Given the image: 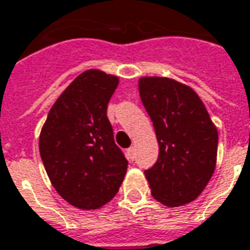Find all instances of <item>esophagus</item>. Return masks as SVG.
<instances>
[{"label": "esophagus", "instance_id": "1", "mask_svg": "<svg viewBox=\"0 0 250 250\" xmlns=\"http://www.w3.org/2000/svg\"><path fill=\"white\" fill-rule=\"evenodd\" d=\"M135 147L132 146V147H129L128 149H126V155H128V158L129 159H133L135 158Z\"/></svg>", "mask_w": 250, "mask_h": 250}]
</instances>
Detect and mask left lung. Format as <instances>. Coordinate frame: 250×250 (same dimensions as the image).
<instances>
[{"label":"left lung","mask_w":250,"mask_h":250,"mask_svg":"<svg viewBox=\"0 0 250 250\" xmlns=\"http://www.w3.org/2000/svg\"><path fill=\"white\" fill-rule=\"evenodd\" d=\"M139 94L159 144V158L146 171L151 194L167 207L192 203L216 167L218 129L200 96L184 83L144 76Z\"/></svg>","instance_id":"obj_1"}]
</instances>
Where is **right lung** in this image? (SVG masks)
Returning a JSON list of instances; mask_svg holds the SVG:
<instances>
[{
	"mask_svg": "<svg viewBox=\"0 0 250 250\" xmlns=\"http://www.w3.org/2000/svg\"><path fill=\"white\" fill-rule=\"evenodd\" d=\"M118 76L88 69L76 77L50 108L39 152L57 193L80 209H98L114 197L128 161L115 146L107 104Z\"/></svg>",
	"mask_w": 250,
	"mask_h": 250,
	"instance_id": "add662e5",
	"label": "right lung"
}]
</instances>
